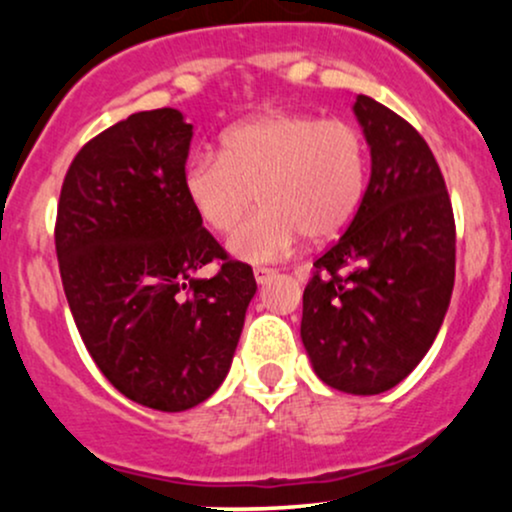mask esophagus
Returning a JSON list of instances; mask_svg holds the SVG:
<instances>
[{
	"mask_svg": "<svg viewBox=\"0 0 512 512\" xmlns=\"http://www.w3.org/2000/svg\"><path fill=\"white\" fill-rule=\"evenodd\" d=\"M276 269L272 267H255V281L257 284H267L269 279H274Z\"/></svg>",
	"mask_w": 512,
	"mask_h": 512,
	"instance_id": "1",
	"label": "esophagus"
}]
</instances>
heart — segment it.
I'll return each instance as SVG.
<instances>
[{
    "label": "heart",
    "instance_id": "obj_1",
    "mask_svg": "<svg viewBox=\"0 0 512 512\" xmlns=\"http://www.w3.org/2000/svg\"><path fill=\"white\" fill-rule=\"evenodd\" d=\"M368 146L354 122L276 113L223 132L221 154L197 151L182 190L209 231L231 233L257 202L262 209L231 238L240 260L274 262L303 236L337 238L361 207Z\"/></svg>",
    "mask_w": 512,
    "mask_h": 512
}]
</instances>
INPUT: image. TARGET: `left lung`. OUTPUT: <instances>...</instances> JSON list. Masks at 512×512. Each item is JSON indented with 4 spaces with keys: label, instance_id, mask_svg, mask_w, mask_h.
I'll return each mask as SVG.
<instances>
[{
    "label": "left lung",
    "instance_id": "left-lung-1",
    "mask_svg": "<svg viewBox=\"0 0 512 512\" xmlns=\"http://www.w3.org/2000/svg\"><path fill=\"white\" fill-rule=\"evenodd\" d=\"M354 113L370 144V182L342 236L313 262L301 339L322 383L378 395L419 366L443 325L455 216L426 139L368 96Z\"/></svg>",
    "mask_w": 512,
    "mask_h": 512
}]
</instances>
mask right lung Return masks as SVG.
<instances>
[{
	"label": "right lung",
	"mask_w": 512,
	"mask_h": 512,
	"mask_svg": "<svg viewBox=\"0 0 512 512\" xmlns=\"http://www.w3.org/2000/svg\"><path fill=\"white\" fill-rule=\"evenodd\" d=\"M192 125L180 110L129 115L79 149L55 221L76 330L115 390L161 411L211 397L231 368L257 284L182 190ZM214 261L209 280L191 276Z\"/></svg>",
	"instance_id": "add662e5"
}]
</instances>
